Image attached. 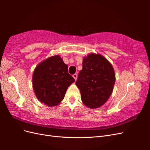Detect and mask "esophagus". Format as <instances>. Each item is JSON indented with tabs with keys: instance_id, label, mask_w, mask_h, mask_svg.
<instances>
[{
	"instance_id": "esophagus-1",
	"label": "esophagus",
	"mask_w": 150,
	"mask_h": 150,
	"mask_svg": "<svg viewBox=\"0 0 150 150\" xmlns=\"http://www.w3.org/2000/svg\"><path fill=\"white\" fill-rule=\"evenodd\" d=\"M72 77H73V78H74V79L76 81L77 78H78V74H77L76 73H75V74H74L73 75H72Z\"/></svg>"
}]
</instances>
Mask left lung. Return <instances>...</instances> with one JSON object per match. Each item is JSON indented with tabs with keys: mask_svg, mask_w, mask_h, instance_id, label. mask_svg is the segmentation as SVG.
Listing matches in <instances>:
<instances>
[{
	"mask_svg": "<svg viewBox=\"0 0 150 150\" xmlns=\"http://www.w3.org/2000/svg\"><path fill=\"white\" fill-rule=\"evenodd\" d=\"M115 83L114 69L105 57L90 54L83 59L76 84L84 105L92 109L103 105L111 96Z\"/></svg>",
	"mask_w": 150,
	"mask_h": 150,
	"instance_id": "8db88e82",
	"label": "left lung"
}]
</instances>
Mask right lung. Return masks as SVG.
<instances>
[{
	"label": "right lung",
	"mask_w": 150,
	"mask_h": 150,
	"mask_svg": "<svg viewBox=\"0 0 150 150\" xmlns=\"http://www.w3.org/2000/svg\"><path fill=\"white\" fill-rule=\"evenodd\" d=\"M74 81L59 56L51 57L40 63L33 76L36 96L49 106H57L62 101L67 88Z\"/></svg>",
	"instance_id": "1"
}]
</instances>
